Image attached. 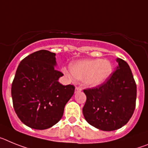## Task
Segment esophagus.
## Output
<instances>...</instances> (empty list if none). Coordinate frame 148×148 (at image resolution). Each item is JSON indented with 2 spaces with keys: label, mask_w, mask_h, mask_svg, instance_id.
Returning <instances> with one entry per match:
<instances>
[{
  "label": "esophagus",
  "mask_w": 148,
  "mask_h": 148,
  "mask_svg": "<svg viewBox=\"0 0 148 148\" xmlns=\"http://www.w3.org/2000/svg\"><path fill=\"white\" fill-rule=\"evenodd\" d=\"M82 91V88L81 87L77 86L75 88V93H78V92H80Z\"/></svg>",
  "instance_id": "1"
}]
</instances>
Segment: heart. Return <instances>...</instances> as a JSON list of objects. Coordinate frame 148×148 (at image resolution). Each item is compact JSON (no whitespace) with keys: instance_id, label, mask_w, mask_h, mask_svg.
I'll list each match as a JSON object with an SVG mask.
<instances>
[{"instance_id":"1","label":"heart","mask_w":148,"mask_h":148,"mask_svg":"<svg viewBox=\"0 0 148 148\" xmlns=\"http://www.w3.org/2000/svg\"><path fill=\"white\" fill-rule=\"evenodd\" d=\"M69 71L74 77L83 79L88 86H97L106 81L112 71V65L106 60H84L72 62Z\"/></svg>"}]
</instances>
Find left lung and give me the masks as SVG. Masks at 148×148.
<instances>
[{
	"label": "left lung",
	"mask_w": 148,
	"mask_h": 148,
	"mask_svg": "<svg viewBox=\"0 0 148 148\" xmlns=\"http://www.w3.org/2000/svg\"><path fill=\"white\" fill-rule=\"evenodd\" d=\"M119 66L105 83L84 89L86 101L83 108L85 119L95 127L104 131L125 125L134 112L136 84L129 65L117 59Z\"/></svg>",
	"instance_id": "left-lung-1"
}]
</instances>
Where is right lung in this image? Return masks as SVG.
<instances>
[{
    "mask_svg": "<svg viewBox=\"0 0 148 148\" xmlns=\"http://www.w3.org/2000/svg\"><path fill=\"white\" fill-rule=\"evenodd\" d=\"M55 56L46 50L28 55L19 64L12 81L15 113L33 129L45 130L56 124L74 93V86H63L58 81L63 74L55 69Z\"/></svg>",
    "mask_w": 148,
    "mask_h": 148,
    "instance_id": "obj_1",
    "label": "right lung"
}]
</instances>
